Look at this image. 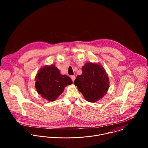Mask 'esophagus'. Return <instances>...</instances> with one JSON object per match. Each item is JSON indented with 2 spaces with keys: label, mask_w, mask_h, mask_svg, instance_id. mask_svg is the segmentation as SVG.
I'll list each match as a JSON object with an SVG mask.
<instances>
[{
  "label": "esophagus",
  "mask_w": 148,
  "mask_h": 148,
  "mask_svg": "<svg viewBox=\"0 0 148 148\" xmlns=\"http://www.w3.org/2000/svg\"><path fill=\"white\" fill-rule=\"evenodd\" d=\"M71 78L73 82H74V80H75V79H76V77H75V75H72V76H71Z\"/></svg>",
  "instance_id": "obj_1"
}]
</instances>
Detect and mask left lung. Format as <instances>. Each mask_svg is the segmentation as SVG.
Listing matches in <instances>:
<instances>
[{"instance_id": "8db88e82", "label": "left lung", "mask_w": 148, "mask_h": 148, "mask_svg": "<svg viewBox=\"0 0 148 148\" xmlns=\"http://www.w3.org/2000/svg\"><path fill=\"white\" fill-rule=\"evenodd\" d=\"M83 73L74 82L85 100L95 103L101 99L109 88V78L105 69L98 64L87 63L82 68Z\"/></svg>"}]
</instances>
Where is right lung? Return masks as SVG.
I'll list each match as a JSON object with an SVG mask.
<instances>
[{"label":"right lung","mask_w":148,"mask_h":148,"mask_svg":"<svg viewBox=\"0 0 148 148\" xmlns=\"http://www.w3.org/2000/svg\"><path fill=\"white\" fill-rule=\"evenodd\" d=\"M72 83L71 78L60 74L55 65L42 68L36 76L35 87L41 96L48 101H55L62 93L64 88Z\"/></svg>","instance_id":"obj_1"}]
</instances>
